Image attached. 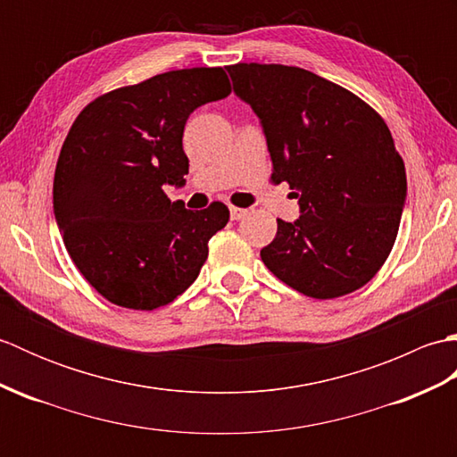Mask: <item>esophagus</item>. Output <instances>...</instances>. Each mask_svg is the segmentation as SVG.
I'll list each match as a JSON object with an SVG mask.
<instances>
[{"mask_svg": "<svg viewBox=\"0 0 457 457\" xmlns=\"http://www.w3.org/2000/svg\"><path fill=\"white\" fill-rule=\"evenodd\" d=\"M229 213H231V220H241V218H244V216H247V210L231 206V208H229Z\"/></svg>", "mask_w": 457, "mask_h": 457, "instance_id": "34e87169", "label": "esophagus"}]
</instances>
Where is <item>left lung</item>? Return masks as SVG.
<instances>
[{"instance_id":"8db88e82","label":"left lung","mask_w":457,"mask_h":457,"mask_svg":"<svg viewBox=\"0 0 457 457\" xmlns=\"http://www.w3.org/2000/svg\"><path fill=\"white\" fill-rule=\"evenodd\" d=\"M234 90L263 125L275 184L288 182L300 218L277 220L261 259L310 298L345 296L389 257L406 172L385 120L342 86L298 66H228Z\"/></svg>"}]
</instances>
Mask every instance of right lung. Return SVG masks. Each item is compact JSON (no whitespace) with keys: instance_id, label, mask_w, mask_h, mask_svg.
I'll return each instance as SVG.
<instances>
[{"instance_id":"right-lung-1","label":"right lung","mask_w":457,"mask_h":457,"mask_svg":"<svg viewBox=\"0 0 457 457\" xmlns=\"http://www.w3.org/2000/svg\"><path fill=\"white\" fill-rule=\"evenodd\" d=\"M229 94L221 66L182 68L105 92L74 120L54 170V216L74 265L112 304H169L206 263L228 206L187 210L162 188L188 174V115Z\"/></svg>"}]
</instances>
